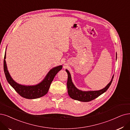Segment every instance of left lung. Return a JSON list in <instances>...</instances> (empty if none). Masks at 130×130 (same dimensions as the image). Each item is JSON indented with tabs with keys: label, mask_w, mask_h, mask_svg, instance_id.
<instances>
[{
	"label": "left lung",
	"mask_w": 130,
	"mask_h": 130,
	"mask_svg": "<svg viewBox=\"0 0 130 130\" xmlns=\"http://www.w3.org/2000/svg\"><path fill=\"white\" fill-rule=\"evenodd\" d=\"M66 71L67 72V74H68V81H67V89H68V93L69 96L72 99L82 102H89L92 101L103 94V93H105L110 86L113 78V75L110 82L108 83V85L105 88H103V89L100 90L83 91L78 90L75 86L74 83H72L71 75L69 71L67 69H66Z\"/></svg>",
	"instance_id": "obj_1"
}]
</instances>
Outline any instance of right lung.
<instances>
[{"label": "right lung", "mask_w": 130, "mask_h": 130, "mask_svg": "<svg viewBox=\"0 0 130 130\" xmlns=\"http://www.w3.org/2000/svg\"><path fill=\"white\" fill-rule=\"evenodd\" d=\"M5 59L6 52L5 53L4 60V70L7 82L23 98L28 99H37L47 94L54 77L62 68V65L54 67L49 71L44 79L38 84L35 85H23L19 84L13 79L8 71Z\"/></svg>", "instance_id": "1"}]
</instances>
